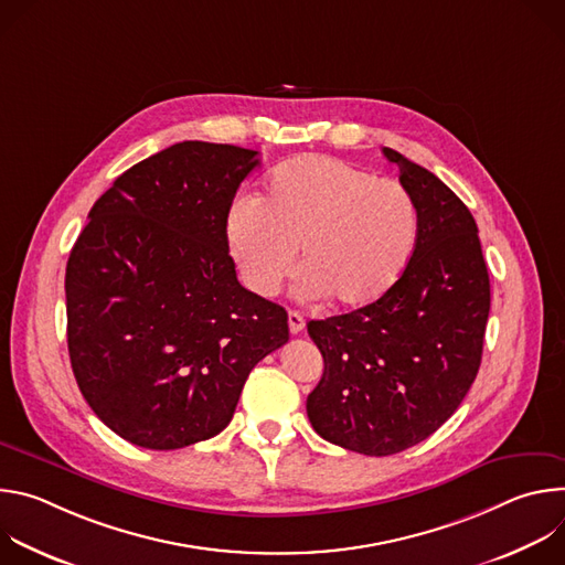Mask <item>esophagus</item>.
Returning a JSON list of instances; mask_svg holds the SVG:
<instances>
[{"mask_svg":"<svg viewBox=\"0 0 565 565\" xmlns=\"http://www.w3.org/2000/svg\"><path fill=\"white\" fill-rule=\"evenodd\" d=\"M303 317L297 312V310H288V329L292 335H299L303 331Z\"/></svg>","mask_w":565,"mask_h":565,"instance_id":"34e87169","label":"esophagus"}]
</instances>
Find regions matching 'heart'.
I'll return each mask as SVG.
<instances>
[{
  "label": "heart",
  "instance_id": "obj_1",
  "mask_svg": "<svg viewBox=\"0 0 565 565\" xmlns=\"http://www.w3.org/2000/svg\"><path fill=\"white\" fill-rule=\"evenodd\" d=\"M230 255L259 297H275L297 264L306 297L362 308L405 273L418 236L412 194L347 160L308 153L279 166L259 201L241 199L225 221Z\"/></svg>",
  "mask_w": 565,
  "mask_h": 565
}]
</instances>
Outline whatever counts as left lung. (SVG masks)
Returning <instances> with one entry per match:
<instances>
[{"label":"left lung","mask_w":565,"mask_h":565,"mask_svg":"<svg viewBox=\"0 0 565 565\" xmlns=\"http://www.w3.org/2000/svg\"><path fill=\"white\" fill-rule=\"evenodd\" d=\"M382 151L416 203L414 255L377 301L308 321L324 358L308 420L324 440L364 456L414 447L451 418L476 380L490 315L471 212L436 174Z\"/></svg>","instance_id":"obj_1"}]
</instances>
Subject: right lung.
Masks as SVG:
<instances>
[{
    "label": "right lung",
    "instance_id": "right-lung-1",
    "mask_svg": "<svg viewBox=\"0 0 565 565\" xmlns=\"http://www.w3.org/2000/svg\"><path fill=\"white\" fill-rule=\"evenodd\" d=\"M259 151L177 142L120 174L68 255L66 342L94 414L145 449L221 434L288 312L236 279L225 221Z\"/></svg>",
    "mask_w": 565,
    "mask_h": 565
}]
</instances>
